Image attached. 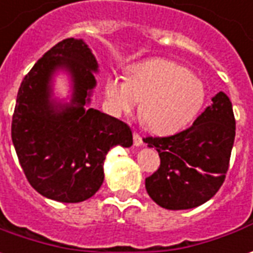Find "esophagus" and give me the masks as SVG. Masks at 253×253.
<instances>
[{
  "mask_svg": "<svg viewBox=\"0 0 253 253\" xmlns=\"http://www.w3.org/2000/svg\"><path fill=\"white\" fill-rule=\"evenodd\" d=\"M133 144L136 146V147H140V146H143V139L142 136L136 133V132H133Z\"/></svg>",
  "mask_w": 253,
  "mask_h": 253,
  "instance_id": "obj_1",
  "label": "esophagus"
}]
</instances>
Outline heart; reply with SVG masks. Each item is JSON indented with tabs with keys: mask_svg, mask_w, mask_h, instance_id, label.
<instances>
[{
	"mask_svg": "<svg viewBox=\"0 0 253 253\" xmlns=\"http://www.w3.org/2000/svg\"><path fill=\"white\" fill-rule=\"evenodd\" d=\"M104 93L111 111L128 114L139 104V117L154 133H175L189 125L205 102L203 81L189 69L167 59L133 64L125 81L109 77Z\"/></svg>",
	"mask_w": 253,
	"mask_h": 253,
	"instance_id": "b5f03b06",
	"label": "heart"
}]
</instances>
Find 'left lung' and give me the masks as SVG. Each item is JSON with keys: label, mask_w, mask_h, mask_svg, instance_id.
Returning <instances> with one entry per match:
<instances>
[{"label": "left lung", "mask_w": 253, "mask_h": 253, "mask_svg": "<svg viewBox=\"0 0 253 253\" xmlns=\"http://www.w3.org/2000/svg\"><path fill=\"white\" fill-rule=\"evenodd\" d=\"M234 136L233 106L229 96L219 92L186 130L143 139L161 160L160 168L146 177L151 200L172 211L196 208L211 200L224 182Z\"/></svg>", "instance_id": "1"}]
</instances>
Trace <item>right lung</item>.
Wrapping results in <instances>:
<instances>
[{"label": "right lung", "mask_w": 253, "mask_h": 253, "mask_svg": "<svg viewBox=\"0 0 253 253\" xmlns=\"http://www.w3.org/2000/svg\"><path fill=\"white\" fill-rule=\"evenodd\" d=\"M66 71L70 102L53 97V77ZM99 66L83 40L66 38L50 48L24 77L12 117V142L27 180L41 196L81 203L100 189L106 154L130 147L123 121L89 107Z\"/></svg>", "instance_id": "1"}]
</instances>
